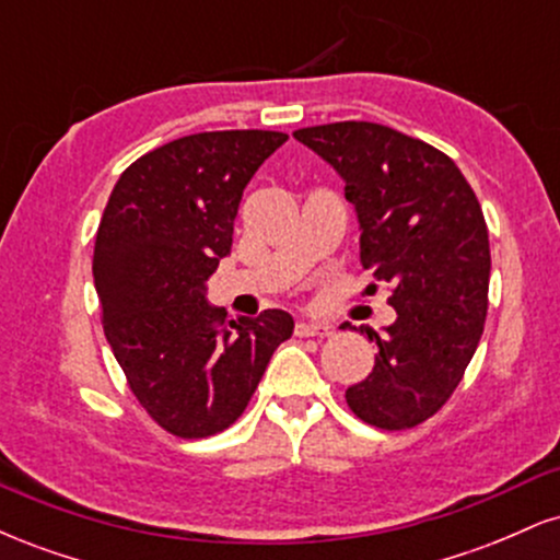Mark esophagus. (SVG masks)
Returning a JSON list of instances; mask_svg holds the SVG:
<instances>
[{
    "mask_svg": "<svg viewBox=\"0 0 560 560\" xmlns=\"http://www.w3.org/2000/svg\"><path fill=\"white\" fill-rule=\"evenodd\" d=\"M331 334V326H324V324H311V320H298L294 324V337L305 339V337H329Z\"/></svg>",
    "mask_w": 560,
    "mask_h": 560,
    "instance_id": "34e87169",
    "label": "esophagus"
}]
</instances>
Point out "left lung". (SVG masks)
Returning a JSON list of instances; mask_svg holds the SVG:
<instances>
[{"label":"left lung","mask_w":560,"mask_h":560,"mask_svg":"<svg viewBox=\"0 0 560 560\" xmlns=\"http://www.w3.org/2000/svg\"><path fill=\"white\" fill-rule=\"evenodd\" d=\"M294 139L345 178L361 266L387 284L397 313L384 334L361 326L378 355L345 400L376 429L419 427L458 389L485 331L490 240L479 199L445 152L389 126L342 120Z\"/></svg>","instance_id":"1"}]
</instances>
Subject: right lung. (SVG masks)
Instances as JSON below:
<instances>
[{"instance_id":"obj_1","label":"right lung","mask_w":560,"mask_h":560,"mask_svg":"<svg viewBox=\"0 0 560 560\" xmlns=\"http://www.w3.org/2000/svg\"><path fill=\"white\" fill-rule=\"evenodd\" d=\"M287 139L249 128L168 141L120 173L96 229L102 329L147 416L182 440L240 419L273 350L292 337L284 311L234 320L205 300L244 186Z\"/></svg>"}]
</instances>
